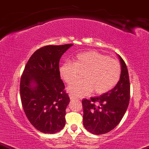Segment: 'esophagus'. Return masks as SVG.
<instances>
[{
  "instance_id": "obj_1",
  "label": "esophagus",
  "mask_w": 149,
  "mask_h": 149,
  "mask_svg": "<svg viewBox=\"0 0 149 149\" xmlns=\"http://www.w3.org/2000/svg\"><path fill=\"white\" fill-rule=\"evenodd\" d=\"M69 97H70V99H71V100H73V99H75V97H73L72 95H71V94H70V95H69Z\"/></svg>"
}]
</instances>
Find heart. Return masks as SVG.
I'll use <instances>...</instances> for the list:
<instances>
[{"mask_svg":"<svg viewBox=\"0 0 149 149\" xmlns=\"http://www.w3.org/2000/svg\"><path fill=\"white\" fill-rule=\"evenodd\" d=\"M59 72L61 78L69 84L76 82L83 73L84 80L68 87L73 96L82 97L92 91L100 95L112 89L119 82L122 69L116 60L95 51H88L75 56L72 63H63Z\"/></svg>","mask_w":149,"mask_h":149,"instance_id":"heart-1","label":"heart"}]
</instances>
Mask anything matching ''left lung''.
Wrapping results in <instances>:
<instances>
[{"label":"left lung","mask_w":149,"mask_h":149,"mask_svg":"<svg viewBox=\"0 0 149 149\" xmlns=\"http://www.w3.org/2000/svg\"><path fill=\"white\" fill-rule=\"evenodd\" d=\"M121 76L113 88L98 97L84 99L83 125L88 132L105 134L114 129L125 114L129 104L130 82L127 65L118 55Z\"/></svg>","instance_id":"obj_1"}]
</instances>
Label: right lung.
Returning a JSON list of instances; mask_svg holds the SVG:
<instances>
[{"label":"right lung","mask_w":149,"mask_h":149,"mask_svg":"<svg viewBox=\"0 0 149 149\" xmlns=\"http://www.w3.org/2000/svg\"><path fill=\"white\" fill-rule=\"evenodd\" d=\"M73 44L47 45L36 51L20 79L22 108L38 131L54 134L65 125L66 108L70 100L61 79L59 62Z\"/></svg>","instance_id":"add662e5"}]
</instances>
